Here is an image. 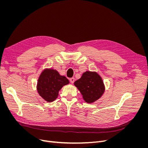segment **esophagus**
Segmentation results:
<instances>
[{
    "mask_svg": "<svg viewBox=\"0 0 148 148\" xmlns=\"http://www.w3.org/2000/svg\"><path fill=\"white\" fill-rule=\"evenodd\" d=\"M74 81H75V79L74 78V77H73V78L70 79V82H71V83L73 84L74 82Z\"/></svg>",
    "mask_w": 148,
    "mask_h": 148,
    "instance_id": "1",
    "label": "esophagus"
}]
</instances>
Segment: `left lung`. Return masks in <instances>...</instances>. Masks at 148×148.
Instances as JSON below:
<instances>
[{
    "mask_svg": "<svg viewBox=\"0 0 148 148\" xmlns=\"http://www.w3.org/2000/svg\"><path fill=\"white\" fill-rule=\"evenodd\" d=\"M74 85L88 103L96 101L102 97L105 91L102 78L97 72H84L81 78L74 82Z\"/></svg>",
    "mask_w": 148,
    "mask_h": 148,
    "instance_id": "obj_1",
    "label": "left lung"
}]
</instances>
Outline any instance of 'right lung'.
<instances>
[{"instance_id": "add662e5", "label": "right lung", "mask_w": 148, "mask_h": 148, "mask_svg": "<svg viewBox=\"0 0 148 148\" xmlns=\"http://www.w3.org/2000/svg\"><path fill=\"white\" fill-rule=\"evenodd\" d=\"M69 82L65 76L60 75L58 71L51 68L44 69L38 78L36 89L45 101L53 102L59 95V91Z\"/></svg>"}]
</instances>
